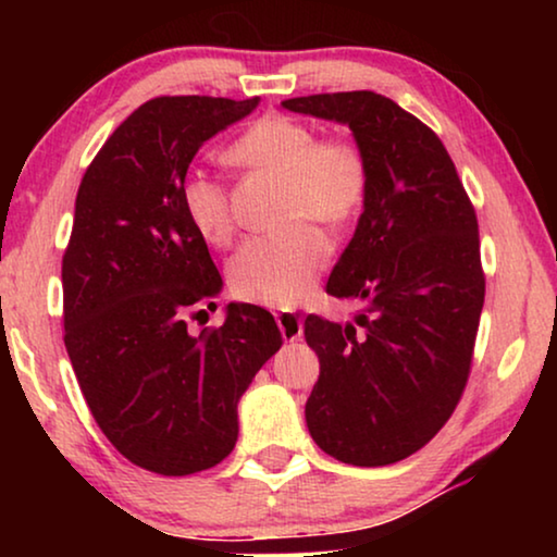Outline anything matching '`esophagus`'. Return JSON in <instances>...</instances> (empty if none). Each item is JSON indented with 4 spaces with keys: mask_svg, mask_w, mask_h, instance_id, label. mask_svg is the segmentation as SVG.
I'll list each match as a JSON object with an SVG mask.
<instances>
[{
    "mask_svg": "<svg viewBox=\"0 0 557 557\" xmlns=\"http://www.w3.org/2000/svg\"><path fill=\"white\" fill-rule=\"evenodd\" d=\"M276 324H278L284 342H296L304 334V322L296 311H278Z\"/></svg>",
    "mask_w": 557,
    "mask_h": 557,
    "instance_id": "34e87169",
    "label": "esophagus"
}]
</instances>
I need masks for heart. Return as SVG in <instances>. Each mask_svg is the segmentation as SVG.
Masks as SVG:
<instances>
[{
  "instance_id": "b5f03b06",
  "label": "heart",
  "mask_w": 557,
  "mask_h": 557,
  "mask_svg": "<svg viewBox=\"0 0 557 557\" xmlns=\"http://www.w3.org/2000/svg\"><path fill=\"white\" fill-rule=\"evenodd\" d=\"M227 159L284 177L281 210L286 223H294L243 243L227 263L233 294L265 307H294L314 288L332 256L326 235L296 220L324 225L352 220L368 197V159L355 141L322 139L314 126L292 116L258 119L227 147ZM180 195L189 225L205 243L223 248L233 240L235 220L223 182L208 172H189Z\"/></svg>"
}]
</instances>
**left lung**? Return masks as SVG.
I'll return each instance as SVG.
<instances>
[{
    "label": "left lung",
    "instance_id": "8db88e82",
    "mask_svg": "<svg viewBox=\"0 0 557 557\" xmlns=\"http://www.w3.org/2000/svg\"><path fill=\"white\" fill-rule=\"evenodd\" d=\"M281 106L349 126L368 159L362 215L326 284L362 311L304 322L319 357L304 416L324 454L387 467L444 429L467 385L484 307L474 208L438 136L391 98L349 90Z\"/></svg>",
    "mask_w": 557,
    "mask_h": 557
}]
</instances>
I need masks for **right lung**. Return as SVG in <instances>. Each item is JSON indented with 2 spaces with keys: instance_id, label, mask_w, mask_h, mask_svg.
Segmentation results:
<instances>
[{
  "instance_id": "add662e5",
  "label": "right lung",
  "mask_w": 557,
  "mask_h": 557,
  "mask_svg": "<svg viewBox=\"0 0 557 557\" xmlns=\"http://www.w3.org/2000/svg\"><path fill=\"white\" fill-rule=\"evenodd\" d=\"M256 106L151 98L109 136L75 197L67 357L106 438L154 474H195L233 451L243 393L281 347L253 304H227L223 326L187 332L195 309H215L223 278L182 210V182L202 144Z\"/></svg>"
}]
</instances>
